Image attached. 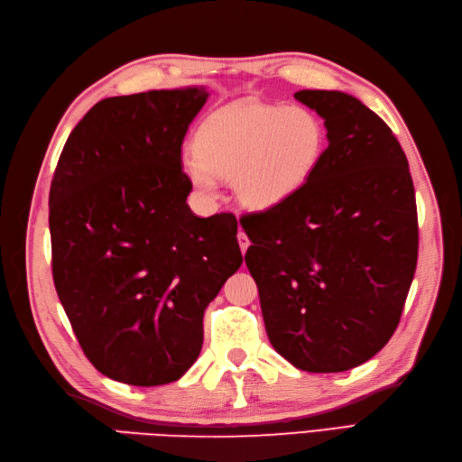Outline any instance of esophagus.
Masks as SVG:
<instances>
[{"instance_id":"esophagus-1","label":"esophagus","mask_w":462,"mask_h":462,"mask_svg":"<svg viewBox=\"0 0 462 462\" xmlns=\"http://www.w3.org/2000/svg\"><path fill=\"white\" fill-rule=\"evenodd\" d=\"M236 241H239L241 253L245 254V253H246V248L250 246V239H248V236H246V233H245V231H239V233H236Z\"/></svg>"}]
</instances>
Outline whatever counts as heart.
Listing matches in <instances>:
<instances>
[{
    "label": "heart",
    "mask_w": 462,
    "mask_h": 462,
    "mask_svg": "<svg viewBox=\"0 0 462 462\" xmlns=\"http://www.w3.org/2000/svg\"><path fill=\"white\" fill-rule=\"evenodd\" d=\"M194 148L180 167L200 194L214 197L217 177H226L233 179L239 202L270 209L299 192L314 173L326 131L306 107L250 102L209 116Z\"/></svg>",
    "instance_id": "b5f03b06"
}]
</instances>
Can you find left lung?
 <instances>
[{
	"mask_svg": "<svg viewBox=\"0 0 462 462\" xmlns=\"http://www.w3.org/2000/svg\"><path fill=\"white\" fill-rule=\"evenodd\" d=\"M328 129L314 173L246 214L245 260L275 351L304 372L365 365L395 333L418 260L407 156L382 117L339 90H300Z\"/></svg>",
	"mask_w": 462,
	"mask_h": 462,
	"instance_id": "obj_1",
	"label": "left lung"
}]
</instances>
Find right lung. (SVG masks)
Returning a JSON list of instances; mask_svg holds the SVG:
<instances>
[{"instance_id":"add662e5","label":"right lung","mask_w":462,"mask_h":462,"mask_svg":"<svg viewBox=\"0 0 462 462\" xmlns=\"http://www.w3.org/2000/svg\"><path fill=\"white\" fill-rule=\"evenodd\" d=\"M202 87L97 102L69 134L50 189L51 270L97 372L129 385L179 380L204 310L241 268L236 217H199L180 170Z\"/></svg>"}]
</instances>
